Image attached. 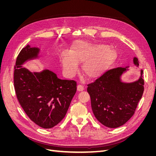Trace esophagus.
<instances>
[{"label": "esophagus", "instance_id": "esophagus-1", "mask_svg": "<svg viewBox=\"0 0 156 156\" xmlns=\"http://www.w3.org/2000/svg\"><path fill=\"white\" fill-rule=\"evenodd\" d=\"M84 87L81 85V84H79V85L77 86V90L79 92H81V91H83L84 90Z\"/></svg>", "mask_w": 156, "mask_h": 156}]
</instances>
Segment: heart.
I'll list each match as a JSON object with an SVG mask.
<instances>
[{"instance_id": "heart-1", "label": "heart", "mask_w": 156, "mask_h": 156, "mask_svg": "<svg viewBox=\"0 0 156 156\" xmlns=\"http://www.w3.org/2000/svg\"><path fill=\"white\" fill-rule=\"evenodd\" d=\"M114 59V53L107 45L92 44L84 41H77L70 53L61 54V61L65 73L73 76L79 63H83V72L90 79L100 77L108 69Z\"/></svg>"}]
</instances>
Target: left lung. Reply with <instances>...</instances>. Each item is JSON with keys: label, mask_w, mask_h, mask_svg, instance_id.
I'll use <instances>...</instances> for the list:
<instances>
[{"label": "left lung", "mask_w": 156, "mask_h": 156, "mask_svg": "<svg viewBox=\"0 0 156 156\" xmlns=\"http://www.w3.org/2000/svg\"><path fill=\"white\" fill-rule=\"evenodd\" d=\"M133 64L139 68V60L133 58ZM129 66L107 71L101 77L88 84L87 92L96 119L106 127L116 128L128 121L133 115L144 91L143 69L140 77L133 82H124L122 76Z\"/></svg>", "instance_id": "1"}]
</instances>
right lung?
Returning <instances> with one entry per match:
<instances>
[{"label":"right lung","instance_id":"obj_1","mask_svg":"<svg viewBox=\"0 0 156 156\" xmlns=\"http://www.w3.org/2000/svg\"><path fill=\"white\" fill-rule=\"evenodd\" d=\"M40 49L27 45L19 54L14 70L17 100L27 116L42 128H52L62 120L77 91L75 81L60 79L49 69L33 72L23 67L39 58Z\"/></svg>","mask_w":156,"mask_h":156}]
</instances>
